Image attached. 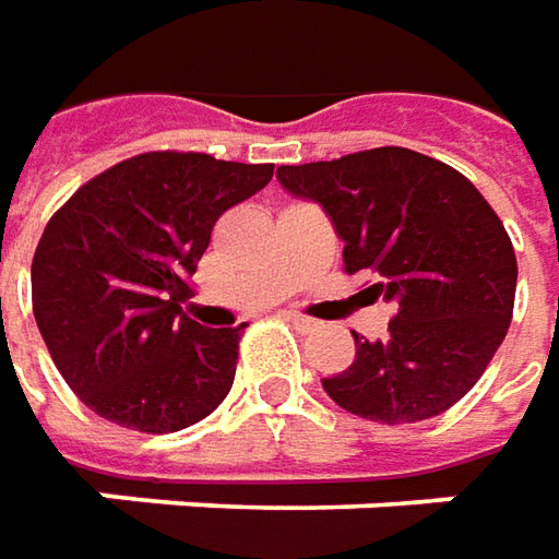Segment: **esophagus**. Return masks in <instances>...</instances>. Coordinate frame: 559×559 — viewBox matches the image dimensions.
Listing matches in <instances>:
<instances>
[{
	"label": "esophagus",
	"mask_w": 559,
	"mask_h": 559,
	"mask_svg": "<svg viewBox=\"0 0 559 559\" xmlns=\"http://www.w3.org/2000/svg\"><path fill=\"white\" fill-rule=\"evenodd\" d=\"M287 321H290V324H297L299 331H316V328H318L316 318L299 316V312H287Z\"/></svg>",
	"instance_id": "34e87169"
}]
</instances>
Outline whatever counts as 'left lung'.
Here are the masks:
<instances>
[{
	"instance_id": "left-lung-1",
	"label": "left lung",
	"mask_w": 559,
	"mask_h": 559,
	"mask_svg": "<svg viewBox=\"0 0 559 559\" xmlns=\"http://www.w3.org/2000/svg\"><path fill=\"white\" fill-rule=\"evenodd\" d=\"M281 185L324 206L346 275L393 299L390 337H356V361L324 377L340 408L377 424L449 412L489 368L513 318L516 257L504 222L454 166L408 147L278 166Z\"/></svg>"
}]
</instances>
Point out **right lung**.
Segmentation results:
<instances>
[{
	"label": "right lung",
	"instance_id": "add662e5",
	"mask_svg": "<svg viewBox=\"0 0 559 559\" xmlns=\"http://www.w3.org/2000/svg\"><path fill=\"white\" fill-rule=\"evenodd\" d=\"M275 164L147 151L80 185L33 253V316L51 361L98 417L176 433L222 405L238 328H203L194 297L210 231L272 182Z\"/></svg>",
	"mask_w": 559,
	"mask_h": 559
}]
</instances>
